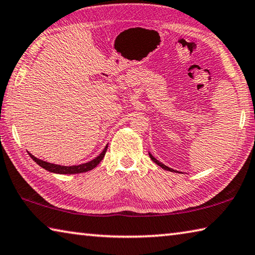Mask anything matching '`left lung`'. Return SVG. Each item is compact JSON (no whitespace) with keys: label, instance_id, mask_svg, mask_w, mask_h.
<instances>
[{"label":"left lung","instance_id":"obj_1","mask_svg":"<svg viewBox=\"0 0 255 255\" xmlns=\"http://www.w3.org/2000/svg\"><path fill=\"white\" fill-rule=\"evenodd\" d=\"M148 155H149V157H150V159H152V161H153V162H155V163H156L158 166H161V167H162V169H164V170H166V171H171V172H178V171H175V170H173V169H171V167H169V166L164 165V164H163V163H161V162H159V161H157V159H156V158H155V157L153 156V155H152V154H150V153H148Z\"/></svg>","mask_w":255,"mask_h":255}]
</instances>
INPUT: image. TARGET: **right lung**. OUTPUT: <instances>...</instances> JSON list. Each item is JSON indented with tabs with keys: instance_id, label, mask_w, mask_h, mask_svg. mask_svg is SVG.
Returning a JSON list of instances; mask_svg holds the SVG:
<instances>
[{
	"instance_id": "add662e5",
	"label": "right lung",
	"mask_w": 255,
	"mask_h": 255,
	"mask_svg": "<svg viewBox=\"0 0 255 255\" xmlns=\"http://www.w3.org/2000/svg\"><path fill=\"white\" fill-rule=\"evenodd\" d=\"M108 149V145H106L105 149L102 150L101 154H99L96 158H93L92 161H90L88 163H83L80 164V165H72V166H64V165H58V164H53L49 162H45L42 159H39L37 157H34L32 154L29 155L31 156V158L36 162L38 165L41 166L42 169H45L49 172H53V173H57V174H76V173H83V172H88L93 170L94 167H97L99 165V163L102 161V158L105 157L106 152Z\"/></svg>"
}]
</instances>
